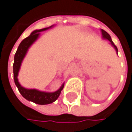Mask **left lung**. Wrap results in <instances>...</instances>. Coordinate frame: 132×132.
Returning a JSON list of instances; mask_svg holds the SVG:
<instances>
[{
    "label": "left lung",
    "mask_w": 132,
    "mask_h": 132,
    "mask_svg": "<svg viewBox=\"0 0 132 132\" xmlns=\"http://www.w3.org/2000/svg\"><path fill=\"white\" fill-rule=\"evenodd\" d=\"M102 37L104 38H106V39H108L109 42H111V44L114 47V48H115L116 51L117 52H118V50H117V47H116V45H114V42H112V40H111V36H110V35H109V33L107 32H105V30H102Z\"/></svg>",
    "instance_id": "1"
}]
</instances>
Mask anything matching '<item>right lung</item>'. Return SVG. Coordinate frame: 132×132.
Returning a JSON list of instances; mask_svg holds the SVG:
<instances>
[{
  "label": "right lung",
  "instance_id": "right-lung-1",
  "mask_svg": "<svg viewBox=\"0 0 132 132\" xmlns=\"http://www.w3.org/2000/svg\"><path fill=\"white\" fill-rule=\"evenodd\" d=\"M47 29H48V28L35 30L30 34V36L23 39V41L21 42V44H19L18 48L16 53L15 54L14 64H13L14 81H15L16 86L18 87L19 92L26 100H27L29 101H32V102L36 103V104H39V105H47V104H50V103H52L54 101H56L60 95L61 91L64 88V84L62 85V87L60 88L58 90H56V92L47 93V92L39 91V90H36V89L24 88L22 86H21V85L19 84L17 76H18V73L19 69H20L21 62H22V60H23V57L26 55V53H27L28 48L38 37V36H39L38 32L47 30Z\"/></svg>",
  "mask_w": 132,
  "mask_h": 132
}]
</instances>
